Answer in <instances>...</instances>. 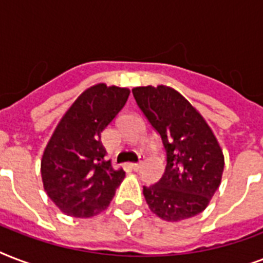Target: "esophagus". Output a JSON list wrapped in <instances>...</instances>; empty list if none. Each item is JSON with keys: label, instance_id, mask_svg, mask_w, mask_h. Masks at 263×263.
<instances>
[{"label": "esophagus", "instance_id": "esophagus-1", "mask_svg": "<svg viewBox=\"0 0 263 263\" xmlns=\"http://www.w3.org/2000/svg\"><path fill=\"white\" fill-rule=\"evenodd\" d=\"M142 164H143L142 161H139V162H135V164H131V168L134 169L135 172H138V171H139V169L142 168Z\"/></svg>", "mask_w": 263, "mask_h": 263}]
</instances>
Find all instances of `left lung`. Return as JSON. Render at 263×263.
Masks as SVG:
<instances>
[{
	"label": "left lung",
	"mask_w": 263,
	"mask_h": 263,
	"mask_svg": "<svg viewBox=\"0 0 263 263\" xmlns=\"http://www.w3.org/2000/svg\"><path fill=\"white\" fill-rule=\"evenodd\" d=\"M136 105L161 136L165 172L143 185L144 199L157 216L180 221L203 212L220 187L224 156L216 136L191 103L173 88L136 87Z\"/></svg>",
	"instance_id": "left-lung-1"
}]
</instances>
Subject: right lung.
I'll list each match as a JSON object with an SVG mask.
<instances>
[{
	"mask_svg": "<svg viewBox=\"0 0 263 263\" xmlns=\"http://www.w3.org/2000/svg\"><path fill=\"white\" fill-rule=\"evenodd\" d=\"M129 90L97 84L79 95L49 140L42 162L43 187L68 216L91 217L109 206L123 181L111 168L101 134L119 115Z\"/></svg>",
	"mask_w": 263,
	"mask_h": 263,
	"instance_id": "obj_1",
	"label": "right lung"
}]
</instances>
